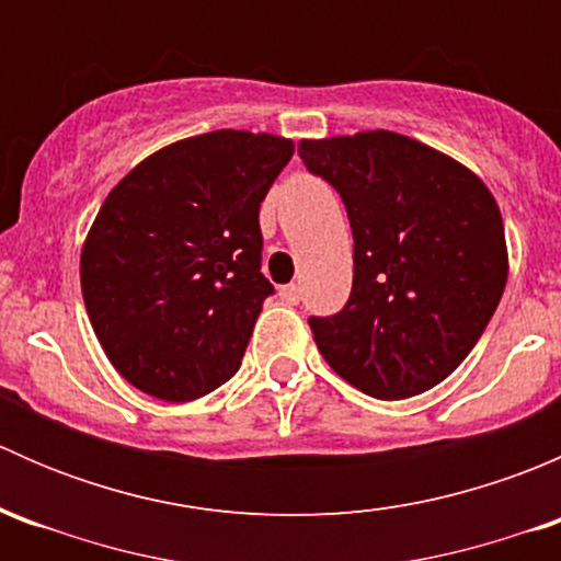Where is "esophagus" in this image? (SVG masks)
<instances>
[{
    "mask_svg": "<svg viewBox=\"0 0 561 561\" xmlns=\"http://www.w3.org/2000/svg\"><path fill=\"white\" fill-rule=\"evenodd\" d=\"M279 296H282V301L293 304V307H296V304L301 301V287H298V285H285L279 290Z\"/></svg>",
    "mask_w": 561,
    "mask_h": 561,
    "instance_id": "obj_1",
    "label": "esophagus"
}]
</instances>
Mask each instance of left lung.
<instances>
[{"instance_id": "8db88e82", "label": "left lung", "mask_w": 561, "mask_h": 561, "mask_svg": "<svg viewBox=\"0 0 561 561\" xmlns=\"http://www.w3.org/2000/svg\"><path fill=\"white\" fill-rule=\"evenodd\" d=\"M353 228V290L309 317L322 358L375 399H410L454 375L500 307L505 225L483 181L404 135L301 140Z\"/></svg>"}]
</instances>
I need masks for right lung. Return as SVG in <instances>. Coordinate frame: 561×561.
I'll list each match as a JSON object with an SVG mask.
<instances>
[{
	"mask_svg": "<svg viewBox=\"0 0 561 561\" xmlns=\"http://www.w3.org/2000/svg\"><path fill=\"white\" fill-rule=\"evenodd\" d=\"M293 140L195 135L133 168L105 197L81 252L89 320L118 375L192 401L239 371L274 285L260 271V203Z\"/></svg>",
	"mask_w": 561,
	"mask_h": 561,
	"instance_id": "right-lung-1",
	"label": "right lung"
}]
</instances>
